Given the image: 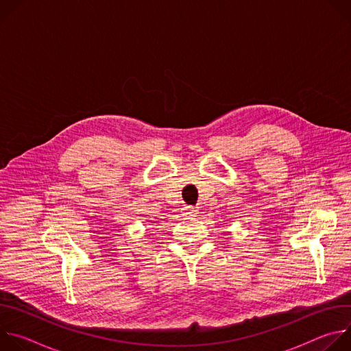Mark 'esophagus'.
Masks as SVG:
<instances>
[{
  "mask_svg": "<svg viewBox=\"0 0 351 351\" xmlns=\"http://www.w3.org/2000/svg\"><path fill=\"white\" fill-rule=\"evenodd\" d=\"M183 213H184V215H189V217H194V215L198 213V210H197L195 207L187 206V207H184V208H183Z\"/></svg>",
  "mask_w": 351,
  "mask_h": 351,
  "instance_id": "1",
  "label": "esophagus"
}]
</instances>
